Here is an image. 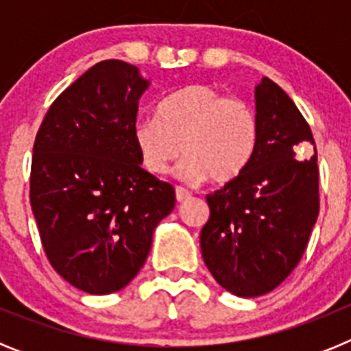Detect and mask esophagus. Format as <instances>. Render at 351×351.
<instances>
[{
  "mask_svg": "<svg viewBox=\"0 0 351 351\" xmlns=\"http://www.w3.org/2000/svg\"><path fill=\"white\" fill-rule=\"evenodd\" d=\"M190 197V191H186L184 188H176V200H178V202H186Z\"/></svg>",
  "mask_w": 351,
  "mask_h": 351,
  "instance_id": "esophagus-1",
  "label": "esophagus"
}]
</instances>
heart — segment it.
Listing matches in <instances>:
<instances>
[{
  "label": "heart",
  "instance_id": "obj_1",
  "mask_svg": "<svg viewBox=\"0 0 351 351\" xmlns=\"http://www.w3.org/2000/svg\"><path fill=\"white\" fill-rule=\"evenodd\" d=\"M133 142L142 167L154 176H165L184 153L176 172L179 179L228 182L255 154L258 119L243 98L225 96L209 84H191L167 96L158 117L138 119Z\"/></svg>",
  "mask_w": 351,
  "mask_h": 351
}]
</instances>
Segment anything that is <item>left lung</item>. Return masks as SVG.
<instances>
[{
  "label": "left lung",
  "mask_w": 351,
  "mask_h": 351,
  "mask_svg": "<svg viewBox=\"0 0 351 351\" xmlns=\"http://www.w3.org/2000/svg\"><path fill=\"white\" fill-rule=\"evenodd\" d=\"M258 144L239 178L207 195L210 216L200 232L207 269L226 291L260 297L283 283L304 255L315 226L318 198L315 138L293 100L263 77L255 86Z\"/></svg>",
  "instance_id": "8db88e82"
}]
</instances>
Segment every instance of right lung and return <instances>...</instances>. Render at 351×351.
<instances>
[{
  "instance_id": "obj_1",
  "label": "right lung",
  "mask_w": 351,
  "mask_h": 351,
  "mask_svg": "<svg viewBox=\"0 0 351 351\" xmlns=\"http://www.w3.org/2000/svg\"><path fill=\"white\" fill-rule=\"evenodd\" d=\"M149 86L133 64L96 63L56 98L36 133L29 200L43 250L63 280L93 295L138 274L176 206L173 188L142 169L133 142Z\"/></svg>"
}]
</instances>
